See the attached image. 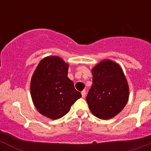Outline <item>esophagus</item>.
<instances>
[{
	"mask_svg": "<svg viewBox=\"0 0 151 151\" xmlns=\"http://www.w3.org/2000/svg\"><path fill=\"white\" fill-rule=\"evenodd\" d=\"M85 94H86V91L85 90L82 91V97H85Z\"/></svg>",
	"mask_w": 151,
	"mask_h": 151,
	"instance_id": "34e87169",
	"label": "esophagus"
}]
</instances>
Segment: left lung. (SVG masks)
Here are the masks:
<instances>
[{
	"label": "left lung",
	"mask_w": 151,
	"mask_h": 151,
	"mask_svg": "<svg viewBox=\"0 0 151 151\" xmlns=\"http://www.w3.org/2000/svg\"><path fill=\"white\" fill-rule=\"evenodd\" d=\"M92 74L93 83L86 97L89 109L97 118H113L122 111L129 100V85L122 69L106 60L94 66Z\"/></svg>",
	"instance_id": "left-lung-1"
}]
</instances>
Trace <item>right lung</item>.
Masks as SVG:
<instances>
[{
	"mask_svg": "<svg viewBox=\"0 0 151 151\" xmlns=\"http://www.w3.org/2000/svg\"><path fill=\"white\" fill-rule=\"evenodd\" d=\"M68 64L59 57H47L39 63L31 80V95L41 115L57 119L70 110L82 94L67 76Z\"/></svg>",
	"mask_w": 151,
	"mask_h": 151,
	"instance_id": "right-lung-1",
	"label": "right lung"
}]
</instances>
